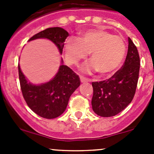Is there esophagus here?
I'll return each mask as SVG.
<instances>
[{
  "mask_svg": "<svg viewBox=\"0 0 154 154\" xmlns=\"http://www.w3.org/2000/svg\"><path fill=\"white\" fill-rule=\"evenodd\" d=\"M80 82H81V83H86V82L88 81V79H86V77H80Z\"/></svg>",
  "mask_w": 154,
  "mask_h": 154,
  "instance_id": "obj_1",
  "label": "esophagus"
}]
</instances>
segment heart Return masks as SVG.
<instances>
[{"label": "heart", "mask_w": 154, "mask_h": 154, "mask_svg": "<svg viewBox=\"0 0 154 154\" xmlns=\"http://www.w3.org/2000/svg\"><path fill=\"white\" fill-rule=\"evenodd\" d=\"M123 38L102 29H91L80 33L79 38L69 37L63 45L65 60L69 66H77L89 53L91 61L82 67L86 74L98 71L109 76L121 67L126 55Z\"/></svg>", "instance_id": "obj_1"}]
</instances>
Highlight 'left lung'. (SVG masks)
Masks as SVG:
<instances>
[{
    "label": "left lung",
    "mask_w": 154,
    "mask_h": 154,
    "mask_svg": "<svg viewBox=\"0 0 154 154\" xmlns=\"http://www.w3.org/2000/svg\"><path fill=\"white\" fill-rule=\"evenodd\" d=\"M128 51L125 63L112 77L92 82L91 106L101 117H111L124 110L131 103L139 80L140 58L137 48L128 38Z\"/></svg>",
    "instance_id": "left-lung-1"
}]
</instances>
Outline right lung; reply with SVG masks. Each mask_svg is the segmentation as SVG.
Returning <instances> with one entry per match:
<instances>
[{
  "mask_svg": "<svg viewBox=\"0 0 154 154\" xmlns=\"http://www.w3.org/2000/svg\"><path fill=\"white\" fill-rule=\"evenodd\" d=\"M68 32L61 27H51L38 32L29 39L47 38L58 48L63 54V45ZM60 66L55 77L45 83L35 85L29 83L21 71L18 64V75L23 97L28 106L35 114L47 119L57 118L66 110L70 97L80 86L78 75L68 66Z\"/></svg>",
  "mask_w": 154,
  "mask_h": 154,
  "instance_id": "1",
  "label": "right lung"
}]
</instances>
